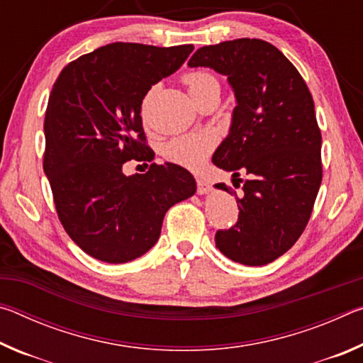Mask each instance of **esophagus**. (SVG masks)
Instances as JSON below:
<instances>
[{
    "mask_svg": "<svg viewBox=\"0 0 363 363\" xmlns=\"http://www.w3.org/2000/svg\"><path fill=\"white\" fill-rule=\"evenodd\" d=\"M210 184H208L203 177H196V192H199L200 195L201 194H208L210 192Z\"/></svg>",
    "mask_w": 363,
    "mask_h": 363,
    "instance_id": "esophagus-1",
    "label": "esophagus"
}]
</instances>
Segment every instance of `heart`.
I'll list each match as a JSON object with an SVG mask.
<instances>
[{
    "label": "heart",
    "mask_w": 363,
    "mask_h": 363,
    "mask_svg": "<svg viewBox=\"0 0 363 363\" xmlns=\"http://www.w3.org/2000/svg\"><path fill=\"white\" fill-rule=\"evenodd\" d=\"M182 83L186 84L189 94L196 101L200 96H203L213 88L219 89L218 79L206 70H190L184 73ZM147 102V99H145ZM214 149V139L206 133L187 134V136L173 139L167 145L164 157L171 163L181 164L184 168H200L205 163V160Z\"/></svg>",
    "instance_id": "heart-1"
}]
</instances>
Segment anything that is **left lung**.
I'll list each match as a JSON object with an SVG mask.
<instances>
[{"mask_svg":"<svg viewBox=\"0 0 363 363\" xmlns=\"http://www.w3.org/2000/svg\"><path fill=\"white\" fill-rule=\"evenodd\" d=\"M190 67H211L235 91L230 134L213 163L248 179L238 219L218 230L220 253L245 266H264L286 253L309 223L322 184V133L304 78L270 43L238 38L203 46ZM218 189L232 190L224 182Z\"/></svg>","mask_w":363,"mask_h":363,"instance_id":"left-lung-1","label":"left lung"}]
</instances>
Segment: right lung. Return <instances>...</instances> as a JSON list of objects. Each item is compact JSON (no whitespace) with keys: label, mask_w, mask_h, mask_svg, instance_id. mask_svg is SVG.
<instances>
[{"label":"right lung","mask_w":363,"mask_h":363,"mask_svg":"<svg viewBox=\"0 0 363 363\" xmlns=\"http://www.w3.org/2000/svg\"><path fill=\"white\" fill-rule=\"evenodd\" d=\"M192 51V45L112 43L67 64L52 86L43 168L60 224L102 262L145 255L169 208L195 194L194 176L174 163L123 174L125 162L153 158L140 118L144 96Z\"/></svg>","instance_id":"1"}]
</instances>
